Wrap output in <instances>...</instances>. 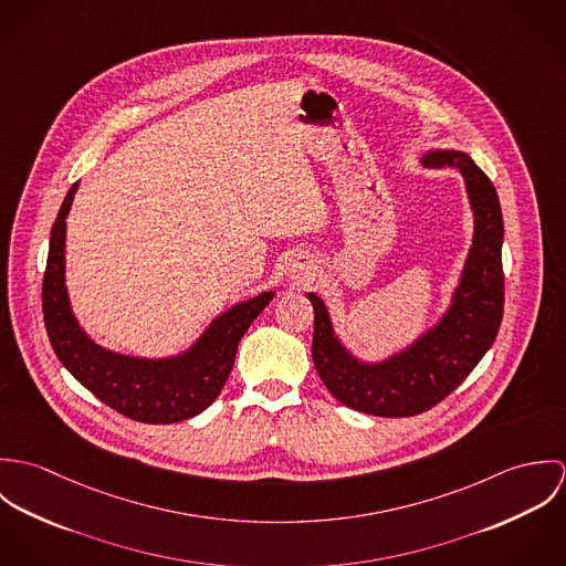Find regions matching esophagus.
I'll return each mask as SVG.
<instances>
[{"mask_svg": "<svg viewBox=\"0 0 566 566\" xmlns=\"http://www.w3.org/2000/svg\"><path fill=\"white\" fill-rule=\"evenodd\" d=\"M301 274H303V276H310V272H307V270H305V272H301Z\"/></svg>", "mask_w": 566, "mask_h": 566, "instance_id": "obj_1", "label": "esophagus"}]
</instances>
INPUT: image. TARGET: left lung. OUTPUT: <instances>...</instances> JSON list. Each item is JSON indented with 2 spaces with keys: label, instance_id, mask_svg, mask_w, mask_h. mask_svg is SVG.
Segmentation results:
<instances>
[{
  "label": "left lung",
  "instance_id": "8db88e82",
  "mask_svg": "<svg viewBox=\"0 0 566 566\" xmlns=\"http://www.w3.org/2000/svg\"><path fill=\"white\" fill-rule=\"evenodd\" d=\"M427 159L462 171L475 211L473 245L447 316L403 353L361 364L333 335L323 301L307 294L316 312L312 355L326 390L339 403L373 416H416L447 399L480 364L503 318V218L496 189L464 153L438 150Z\"/></svg>",
  "mask_w": 566,
  "mask_h": 566
}]
</instances>
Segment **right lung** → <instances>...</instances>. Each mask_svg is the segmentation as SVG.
I'll list each match as a JSON object with an SVG mask.
<instances>
[{"mask_svg":"<svg viewBox=\"0 0 566 566\" xmlns=\"http://www.w3.org/2000/svg\"><path fill=\"white\" fill-rule=\"evenodd\" d=\"M76 189L78 182L67 191L52 227L43 274V321L56 357L91 395L133 420L169 424L200 413L222 392L243 333L274 292L235 305L185 355L171 359L126 357L93 344L72 314L65 287V218Z\"/></svg>","mask_w":566,"mask_h":566,"instance_id":"1","label":"right lung"}]
</instances>
